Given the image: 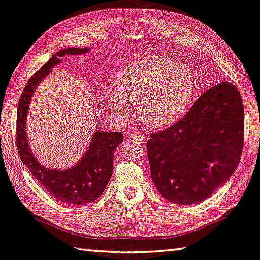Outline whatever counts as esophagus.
Instances as JSON below:
<instances>
[{
  "mask_svg": "<svg viewBox=\"0 0 260 260\" xmlns=\"http://www.w3.org/2000/svg\"><path fill=\"white\" fill-rule=\"evenodd\" d=\"M129 136H131V139L136 143H143L144 142V135L141 134L140 132H138V131L132 132Z\"/></svg>",
  "mask_w": 260,
  "mask_h": 260,
  "instance_id": "34e87169",
  "label": "esophagus"
}]
</instances>
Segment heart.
Returning <instances> with one entry per match:
<instances>
[{
    "label": "heart",
    "mask_w": 260,
    "mask_h": 260,
    "mask_svg": "<svg viewBox=\"0 0 260 260\" xmlns=\"http://www.w3.org/2000/svg\"><path fill=\"white\" fill-rule=\"evenodd\" d=\"M118 88L108 93L115 114L126 117L138 103L140 120L152 128H162L183 116L196 93V77L186 64L169 59L139 60L121 70Z\"/></svg>",
    "instance_id": "b5f03b06"
}]
</instances>
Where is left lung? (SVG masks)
<instances>
[{
    "mask_svg": "<svg viewBox=\"0 0 260 260\" xmlns=\"http://www.w3.org/2000/svg\"><path fill=\"white\" fill-rule=\"evenodd\" d=\"M244 142L242 98L221 82L202 94L187 114L146 142L151 178L165 199L192 205L232 176Z\"/></svg>",
    "mask_w": 260,
    "mask_h": 260,
    "instance_id": "1",
    "label": "left lung"
}]
</instances>
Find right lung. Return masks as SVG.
I'll list each match as a JSON object with an SVG mask.
<instances>
[{"instance_id": "obj_1", "label": "right lung", "mask_w": 260, "mask_h": 260, "mask_svg": "<svg viewBox=\"0 0 260 260\" xmlns=\"http://www.w3.org/2000/svg\"><path fill=\"white\" fill-rule=\"evenodd\" d=\"M87 51V48H69L56 52L29 78L18 103L16 140L19 157L46 192L69 205L88 204L102 194L112 175L114 153L118 144L122 142V134L120 132H95L86 153L76 166L67 171H54L42 166L32 155L25 122L32 92L52 67L60 62L61 56L83 54Z\"/></svg>"}]
</instances>
